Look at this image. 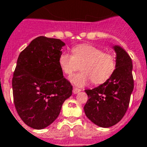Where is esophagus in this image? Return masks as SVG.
Wrapping results in <instances>:
<instances>
[{"mask_svg": "<svg viewBox=\"0 0 147 147\" xmlns=\"http://www.w3.org/2000/svg\"><path fill=\"white\" fill-rule=\"evenodd\" d=\"M80 88H76V87H74L73 88V90H72V92H73L74 94H76V93H78L79 92H80Z\"/></svg>", "mask_w": 147, "mask_h": 147, "instance_id": "obj_1", "label": "esophagus"}]
</instances>
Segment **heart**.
<instances>
[{
	"label": "heart",
	"instance_id": "obj_1",
	"mask_svg": "<svg viewBox=\"0 0 147 147\" xmlns=\"http://www.w3.org/2000/svg\"><path fill=\"white\" fill-rule=\"evenodd\" d=\"M59 64L67 76L77 71L81 65V72L71 78L77 86H84L91 80L95 84H100L108 80L115 71L117 58L113 53L103 51L95 46L81 44L72 49V55L61 54Z\"/></svg>",
	"mask_w": 147,
	"mask_h": 147
}]
</instances>
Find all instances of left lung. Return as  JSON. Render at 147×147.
I'll return each instance as SVG.
<instances>
[{"label": "left lung", "mask_w": 147, "mask_h": 147, "mask_svg": "<svg viewBox=\"0 0 147 147\" xmlns=\"http://www.w3.org/2000/svg\"><path fill=\"white\" fill-rule=\"evenodd\" d=\"M117 67L104 84L85 92L88 100L84 107L87 117L100 127H110L119 122L127 111L134 89L133 63L120 47H114Z\"/></svg>", "instance_id": "8db88e82"}]
</instances>
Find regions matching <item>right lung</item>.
I'll use <instances>...</instances> for the list:
<instances>
[{
    "label": "right lung",
    "instance_id": "1",
    "mask_svg": "<svg viewBox=\"0 0 147 147\" xmlns=\"http://www.w3.org/2000/svg\"><path fill=\"white\" fill-rule=\"evenodd\" d=\"M60 39L38 37L19 55L12 86L15 109L28 126L46 128L59 115L72 86L59 64Z\"/></svg>",
    "mask_w": 147,
    "mask_h": 147
}]
</instances>
